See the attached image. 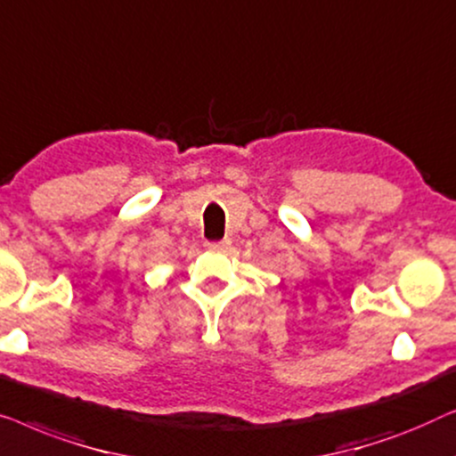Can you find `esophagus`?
<instances>
[{
    "label": "esophagus",
    "mask_w": 456,
    "mask_h": 456,
    "mask_svg": "<svg viewBox=\"0 0 456 456\" xmlns=\"http://www.w3.org/2000/svg\"><path fill=\"white\" fill-rule=\"evenodd\" d=\"M204 248H207L208 252H223V249L227 248V241H207Z\"/></svg>",
    "instance_id": "esophagus-1"
}]
</instances>
